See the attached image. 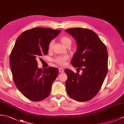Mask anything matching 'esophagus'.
<instances>
[{"label":"esophagus","instance_id":"obj_1","mask_svg":"<svg viewBox=\"0 0 124 124\" xmlns=\"http://www.w3.org/2000/svg\"><path fill=\"white\" fill-rule=\"evenodd\" d=\"M59 72L60 73H63L64 72V70H63V69H62V68H60L59 69Z\"/></svg>","mask_w":124,"mask_h":124}]
</instances>
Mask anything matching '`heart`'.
I'll return each instance as SVG.
<instances>
[{"instance_id": "obj_1", "label": "heart", "mask_w": 124, "mask_h": 124, "mask_svg": "<svg viewBox=\"0 0 124 124\" xmlns=\"http://www.w3.org/2000/svg\"><path fill=\"white\" fill-rule=\"evenodd\" d=\"M61 41L62 44L64 45L65 46L68 44H71V40L70 38L66 36H63L61 38ZM54 45V41H52L48 45V50L51 51L52 50V48ZM69 59V56L68 55H62L56 57L55 59V62L61 65H64L65 64L66 60Z\"/></svg>"}]
</instances>
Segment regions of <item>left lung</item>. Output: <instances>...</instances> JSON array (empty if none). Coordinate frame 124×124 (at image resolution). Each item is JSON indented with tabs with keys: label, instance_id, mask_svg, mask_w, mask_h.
I'll return each instance as SVG.
<instances>
[{
	"label": "left lung",
	"instance_id": "obj_1",
	"mask_svg": "<svg viewBox=\"0 0 124 124\" xmlns=\"http://www.w3.org/2000/svg\"><path fill=\"white\" fill-rule=\"evenodd\" d=\"M76 39L77 50L71 60L81 74L65 69L67 93L78 101H87L98 93L108 71V52L105 45L93 31L87 28H71L65 30Z\"/></svg>",
	"mask_w": 124,
	"mask_h": 124
}]
</instances>
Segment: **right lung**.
Returning a JSON list of instances; mask_svg holds the SVG:
<instances>
[{
    "label": "right lung",
    "mask_w": 124,
    "mask_h": 124,
    "mask_svg": "<svg viewBox=\"0 0 124 124\" xmlns=\"http://www.w3.org/2000/svg\"><path fill=\"white\" fill-rule=\"evenodd\" d=\"M60 32L50 28H31L18 36L11 51L10 63L14 81L19 91L31 101L47 98L58 75L57 68H39L36 60L46 55L49 44Z\"/></svg>",
    "instance_id": "add662e5"
}]
</instances>
